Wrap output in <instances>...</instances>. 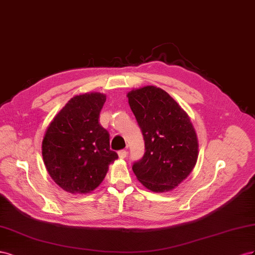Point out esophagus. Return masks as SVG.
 Masks as SVG:
<instances>
[{"instance_id": "34e87169", "label": "esophagus", "mask_w": 255, "mask_h": 255, "mask_svg": "<svg viewBox=\"0 0 255 255\" xmlns=\"http://www.w3.org/2000/svg\"><path fill=\"white\" fill-rule=\"evenodd\" d=\"M126 156H127V150H125V149H122V150H120V151H119V157H120L121 159L126 158Z\"/></svg>"}]
</instances>
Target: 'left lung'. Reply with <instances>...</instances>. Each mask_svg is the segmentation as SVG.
Listing matches in <instances>:
<instances>
[{"label":"left lung","instance_id":"8db88e82","mask_svg":"<svg viewBox=\"0 0 255 255\" xmlns=\"http://www.w3.org/2000/svg\"><path fill=\"white\" fill-rule=\"evenodd\" d=\"M127 97L145 142L144 156L132 165L133 173L150 191H171L189 176L198 160L199 141L190 118L154 85L130 91Z\"/></svg>","mask_w":255,"mask_h":255}]
</instances>
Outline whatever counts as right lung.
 <instances>
[{"label":"right lung","instance_id":"right-lung-1","mask_svg":"<svg viewBox=\"0 0 255 255\" xmlns=\"http://www.w3.org/2000/svg\"><path fill=\"white\" fill-rule=\"evenodd\" d=\"M101 93L72 97L51 121L41 152L56 185L69 193H90L103 183L109 165L119 158L110 149V135L99 124L106 103Z\"/></svg>","mask_w":255,"mask_h":255}]
</instances>
